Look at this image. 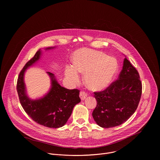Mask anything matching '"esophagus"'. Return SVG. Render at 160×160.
<instances>
[{
	"instance_id": "obj_1",
	"label": "esophagus",
	"mask_w": 160,
	"mask_h": 160,
	"mask_svg": "<svg viewBox=\"0 0 160 160\" xmlns=\"http://www.w3.org/2000/svg\"><path fill=\"white\" fill-rule=\"evenodd\" d=\"M87 93H85V92H82H82H80V98L81 99V100L83 101L87 98Z\"/></svg>"
}]
</instances>
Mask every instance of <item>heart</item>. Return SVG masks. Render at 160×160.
Wrapping results in <instances>:
<instances>
[{
  "mask_svg": "<svg viewBox=\"0 0 160 160\" xmlns=\"http://www.w3.org/2000/svg\"><path fill=\"white\" fill-rule=\"evenodd\" d=\"M73 68L68 66L65 77L70 82L77 83L78 73L85 75L84 81L88 88L101 91L108 88L115 79L118 70L117 59L99 51L80 49L73 54Z\"/></svg>",
  "mask_w": 160,
  "mask_h": 160,
  "instance_id": "b5f03b06",
  "label": "heart"
}]
</instances>
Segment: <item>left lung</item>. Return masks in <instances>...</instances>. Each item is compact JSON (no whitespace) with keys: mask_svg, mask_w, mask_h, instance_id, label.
Wrapping results in <instances>:
<instances>
[{"mask_svg":"<svg viewBox=\"0 0 160 160\" xmlns=\"http://www.w3.org/2000/svg\"><path fill=\"white\" fill-rule=\"evenodd\" d=\"M94 94L97 106L92 117L96 123L106 128L119 126L133 115L139 105L142 94L139 74L125 58L118 80Z\"/></svg>","mask_w":160,"mask_h":160,"instance_id":"left-lung-1","label":"left lung"}]
</instances>
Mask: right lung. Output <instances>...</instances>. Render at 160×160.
Wrapping results in <instances>:
<instances>
[{
  "instance_id": "right-lung-1",
  "label": "right lung",
  "mask_w": 160,
  "mask_h": 160,
  "mask_svg": "<svg viewBox=\"0 0 160 160\" xmlns=\"http://www.w3.org/2000/svg\"><path fill=\"white\" fill-rule=\"evenodd\" d=\"M55 47L45 48L51 50ZM42 51H37L21 71L18 82L17 92L20 103L28 115L36 123L49 128H59L64 126L70 117L74 106L80 102L78 89H67L61 87L54 75L47 72L51 78V88L43 97L30 99L27 93L24 80L26 70L35 64L41 58Z\"/></svg>"
}]
</instances>
